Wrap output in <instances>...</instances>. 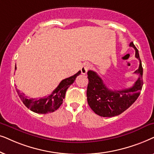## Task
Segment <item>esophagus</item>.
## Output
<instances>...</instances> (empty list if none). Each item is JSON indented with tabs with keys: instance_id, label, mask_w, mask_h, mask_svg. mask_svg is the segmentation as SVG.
<instances>
[{
	"instance_id": "obj_1",
	"label": "esophagus",
	"mask_w": 154,
	"mask_h": 154,
	"mask_svg": "<svg viewBox=\"0 0 154 154\" xmlns=\"http://www.w3.org/2000/svg\"><path fill=\"white\" fill-rule=\"evenodd\" d=\"M91 68V65L89 64V63H85L82 65V67H81V72L82 75H85L87 73V72L89 70V69Z\"/></svg>"
}]
</instances>
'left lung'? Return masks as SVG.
<instances>
[{
    "label": "left lung",
    "instance_id": "8db88e82",
    "mask_svg": "<svg viewBox=\"0 0 154 154\" xmlns=\"http://www.w3.org/2000/svg\"><path fill=\"white\" fill-rule=\"evenodd\" d=\"M130 46L135 50V57L139 60V68L134 73L139 77L134 85L128 89L110 90L105 85L96 72L89 70L87 72L89 83L87 96L88 104L96 114L101 117H113L121 114L132 105L139 97L143 86V68L139 58V51L133 42Z\"/></svg>",
    "mask_w": 154,
    "mask_h": 154
}]
</instances>
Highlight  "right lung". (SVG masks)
Masks as SVG:
<instances>
[{
	"instance_id": "right-lung-1",
	"label": "right lung",
	"mask_w": 154,
	"mask_h": 154,
	"mask_svg": "<svg viewBox=\"0 0 154 154\" xmlns=\"http://www.w3.org/2000/svg\"><path fill=\"white\" fill-rule=\"evenodd\" d=\"M80 73L81 71L79 70L78 72H77L73 76L63 79L60 82L56 89L46 97L41 98H28L27 96H24V94L20 93L18 89H17V92L20 99L22 100L26 107L30 109L32 111L41 114L53 112L58 109L63 103L67 89L75 82L76 77L80 75Z\"/></svg>"
}]
</instances>
